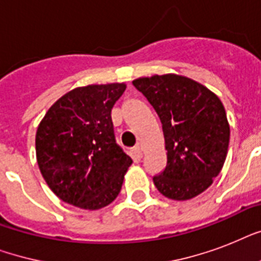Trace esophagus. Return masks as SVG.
Listing matches in <instances>:
<instances>
[{
  "label": "esophagus",
  "mask_w": 261,
  "mask_h": 261,
  "mask_svg": "<svg viewBox=\"0 0 261 261\" xmlns=\"http://www.w3.org/2000/svg\"><path fill=\"white\" fill-rule=\"evenodd\" d=\"M133 154H134L137 159H141V157H142V149H141V146H135L134 149H133Z\"/></svg>",
  "instance_id": "34e87169"
}]
</instances>
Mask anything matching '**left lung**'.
Returning <instances> with one entry per match:
<instances>
[{
  "label": "left lung",
  "instance_id": "1",
  "mask_svg": "<svg viewBox=\"0 0 261 261\" xmlns=\"http://www.w3.org/2000/svg\"><path fill=\"white\" fill-rule=\"evenodd\" d=\"M163 124L167 167L153 177L169 199L187 200L213 184L226 160L230 128L226 112L211 90L176 74L133 81Z\"/></svg>",
  "mask_w": 261,
  "mask_h": 261
}]
</instances>
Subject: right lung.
I'll return each instance as SVG.
<instances>
[{
  "mask_svg": "<svg viewBox=\"0 0 261 261\" xmlns=\"http://www.w3.org/2000/svg\"><path fill=\"white\" fill-rule=\"evenodd\" d=\"M124 90V84L75 88L39 124V169L63 202L97 210L114 202L122 190L133 160L116 143L111 111Z\"/></svg>",
  "mask_w": 261,
  "mask_h": 261,
  "instance_id": "1",
  "label": "right lung"
}]
</instances>
